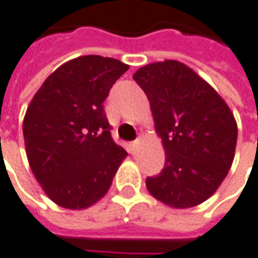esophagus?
<instances>
[{
    "label": "esophagus",
    "mask_w": 258,
    "mask_h": 258,
    "mask_svg": "<svg viewBox=\"0 0 258 258\" xmlns=\"http://www.w3.org/2000/svg\"><path fill=\"white\" fill-rule=\"evenodd\" d=\"M139 144H140V142H139V140H136V142H133V143H130V152H131V153H134Z\"/></svg>",
    "instance_id": "obj_1"
}]
</instances>
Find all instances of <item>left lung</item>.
I'll list each match as a JSON object with an SVG mask.
<instances>
[{"label":"left lung","instance_id":"left-lung-1","mask_svg":"<svg viewBox=\"0 0 258 258\" xmlns=\"http://www.w3.org/2000/svg\"><path fill=\"white\" fill-rule=\"evenodd\" d=\"M133 79L150 102L165 166L146 179L163 205L189 209L219 188L235 156L238 127L228 103L192 69L165 59L139 69Z\"/></svg>","mask_w":258,"mask_h":258}]
</instances>
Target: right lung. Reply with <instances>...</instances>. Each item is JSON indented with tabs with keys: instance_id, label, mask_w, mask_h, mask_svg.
<instances>
[{
	"instance_id": "add662e5",
	"label": "right lung",
	"mask_w": 258,
	"mask_h": 258,
	"mask_svg": "<svg viewBox=\"0 0 258 258\" xmlns=\"http://www.w3.org/2000/svg\"><path fill=\"white\" fill-rule=\"evenodd\" d=\"M127 64L83 55L59 66L30 100L23 119L26 156L55 205L83 210L108 192L127 152L111 137L103 111Z\"/></svg>"
}]
</instances>
